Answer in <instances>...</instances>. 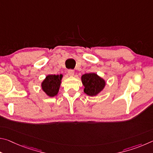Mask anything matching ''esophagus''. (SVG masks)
Masks as SVG:
<instances>
[{"instance_id":"esophagus-1","label":"esophagus","mask_w":153,"mask_h":153,"mask_svg":"<svg viewBox=\"0 0 153 153\" xmlns=\"http://www.w3.org/2000/svg\"><path fill=\"white\" fill-rule=\"evenodd\" d=\"M68 75L69 76H73L74 75V71L73 69H69L68 70Z\"/></svg>"}]
</instances>
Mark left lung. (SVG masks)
I'll return each instance as SVG.
<instances>
[{
  "label": "left lung",
  "instance_id": "left-lung-1",
  "mask_svg": "<svg viewBox=\"0 0 153 153\" xmlns=\"http://www.w3.org/2000/svg\"><path fill=\"white\" fill-rule=\"evenodd\" d=\"M82 82L84 86V92L91 97L98 94L105 86V80L94 73L83 75Z\"/></svg>",
  "mask_w": 153,
  "mask_h": 153
}]
</instances>
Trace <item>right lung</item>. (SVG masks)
<instances>
[{
  "mask_svg": "<svg viewBox=\"0 0 153 153\" xmlns=\"http://www.w3.org/2000/svg\"><path fill=\"white\" fill-rule=\"evenodd\" d=\"M62 75H49L42 83V88L44 92L49 97H55L57 94L60 87Z\"/></svg>",
  "mask_w": 153,
  "mask_h": 153,
  "instance_id": "add662e5",
  "label": "right lung"
}]
</instances>
